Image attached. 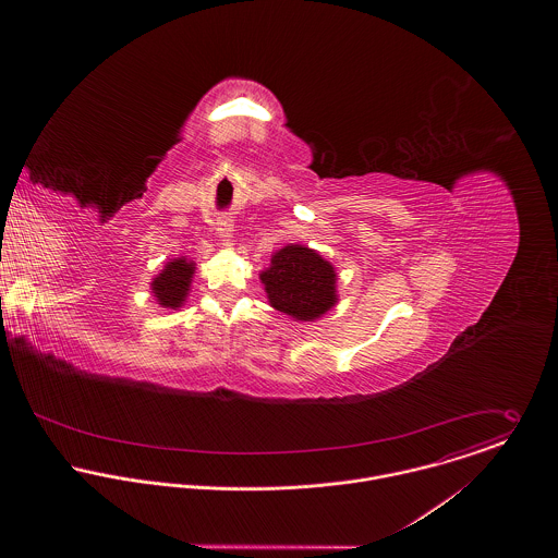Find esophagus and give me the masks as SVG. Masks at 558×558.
Returning <instances> with one entry per match:
<instances>
[{
    "mask_svg": "<svg viewBox=\"0 0 558 558\" xmlns=\"http://www.w3.org/2000/svg\"><path fill=\"white\" fill-rule=\"evenodd\" d=\"M232 232H234V223H232V219L221 217V219H219V223H217V236L223 240V242H230V240H232Z\"/></svg>",
    "mask_w": 558,
    "mask_h": 558,
    "instance_id": "1",
    "label": "esophagus"
}]
</instances>
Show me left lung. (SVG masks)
Returning a JSON list of instances; mask_svg holds the SVG:
<instances>
[{
    "label": "left lung",
    "mask_w": 558,
    "mask_h": 558,
    "mask_svg": "<svg viewBox=\"0 0 558 558\" xmlns=\"http://www.w3.org/2000/svg\"><path fill=\"white\" fill-rule=\"evenodd\" d=\"M268 305L294 322H316L337 303V270L316 248L290 242L259 272Z\"/></svg>",
    "instance_id": "8db88e82"
}]
</instances>
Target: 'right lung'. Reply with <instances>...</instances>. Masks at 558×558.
<instances>
[{"label": "right lung", "mask_w": 558, "mask_h": 558, "mask_svg": "<svg viewBox=\"0 0 558 558\" xmlns=\"http://www.w3.org/2000/svg\"><path fill=\"white\" fill-rule=\"evenodd\" d=\"M193 275H195V262L191 257L180 255L169 259L159 275L150 281V290L157 305L167 312H180V307L189 299Z\"/></svg>", "instance_id": "obj_1"}]
</instances>
